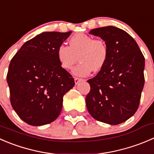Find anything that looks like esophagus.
<instances>
[{"label":"esophagus","mask_w":154,"mask_h":154,"mask_svg":"<svg viewBox=\"0 0 154 154\" xmlns=\"http://www.w3.org/2000/svg\"><path fill=\"white\" fill-rule=\"evenodd\" d=\"M81 80H82V79L77 78V77H75V78H74V83H75V84H78V83H80V82L81 81Z\"/></svg>","instance_id":"34e87169"}]
</instances>
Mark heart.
<instances>
[{"label":"heart","instance_id":"b5f03b06","mask_svg":"<svg viewBox=\"0 0 154 154\" xmlns=\"http://www.w3.org/2000/svg\"><path fill=\"white\" fill-rule=\"evenodd\" d=\"M56 53L61 66L66 70L72 69L79 56L80 64L73 70V74L79 77L89 75L92 70H101L108 57V50L104 41L82 33L71 37L69 47L64 44L59 46Z\"/></svg>","mask_w":154,"mask_h":154}]
</instances>
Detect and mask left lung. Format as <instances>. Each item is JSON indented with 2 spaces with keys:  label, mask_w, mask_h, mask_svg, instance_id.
<instances>
[{
  "label": "left lung",
  "mask_w": 154,
  "mask_h": 154,
  "mask_svg": "<svg viewBox=\"0 0 154 154\" xmlns=\"http://www.w3.org/2000/svg\"><path fill=\"white\" fill-rule=\"evenodd\" d=\"M89 34L101 37L108 50L105 65L87 80L86 104L90 115L110 125L123 123L139 106L144 84V57L136 41L114 26L97 28Z\"/></svg>",
  "instance_id": "8db88e82"
}]
</instances>
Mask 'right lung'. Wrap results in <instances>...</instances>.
Here are the masks:
<instances>
[{
	"instance_id": "add662e5",
	"label": "right lung",
	"mask_w": 154,
	"mask_h": 154,
	"mask_svg": "<svg viewBox=\"0 0 154 154\" xmlns=\"http://www.w3.org/2000/svg\"><path fill=\"white\" fill-rule=\"evenodd\" d=\"M71 34L41 33L25 42L10 62L7 76L10 102L28 124L39 126L56 120L64 95L75 84L56 53Z\"/></svg>"
}]
</instances>
